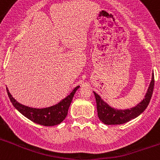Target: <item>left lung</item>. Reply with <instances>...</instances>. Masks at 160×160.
Here are the masks:
<instances>
[{
    "label": "left lung",
    "instance_id": "1",
    "mask_svg": "<svg viewBox=\"0 0 160 160\" xmlns=\"http://www.w3.org/2000/svg\"><path fill=\"white\" fill-rule=\"evenodd\" d=\"M154 85H155V78H154V73H152V81L150 82L149 87L143 99L135 107L125 110H118L113 108L106 102L103 101L101 97L94 91L96 104H97L98 116L99 118L100 121L107 125H118V124H123L129 122L131 119H134L138 115H140L148 107L150 100L152 98Z\"/></svg>",
    "mask_w": 160,
    "mask_h": 160
}]
</instances>
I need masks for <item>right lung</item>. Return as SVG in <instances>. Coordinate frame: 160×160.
<instances>
[{
  "instance_id": "1",
  "label": "right lung",
  "mask_w": 160,
  "mask_h": 160,
  "mask_svg": "<svg viewBox=\"0 0 160 160\" xmlns=\"http://www.w3.org/2000/svg\"><path fill=\"white\" fill-rule=\"evenodd\" d=\"M79 87H80L79 86L76 87L69 95L66 96L65 98H63L57 104L49 107H46V108L41 109L32 108V107L22 105L11 95L8 88H6V90L11 102L21 114H23L24 116L35 123L40 124L45 127H50V126L60 124L66 118L73 95Z\"/></svg>"
}]
</instances>
